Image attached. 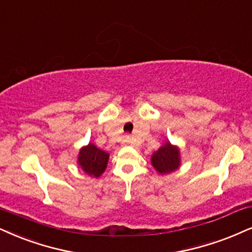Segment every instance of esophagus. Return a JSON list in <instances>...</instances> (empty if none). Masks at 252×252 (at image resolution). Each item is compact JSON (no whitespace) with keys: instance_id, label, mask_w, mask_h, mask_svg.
<instances>
[{"instance_id":"obj_1","label":"esophagus","mask_w":252,"mask_h":252,"mask_svg":"<svg viewBox=\"0 0 252 252\" xmlns=\"http://www.w3.org/2000/svg\"><path fill=\"white\" fill-rule=\"evenodd\" d=\"M123 142H124V144H129V142H131V136H129V135L124 136Z\"/></svg>"}]
</instances>
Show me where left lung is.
<instances>
[{"label": "left lung", "instance_id": "obj_1", "mask_svg": "<svg viewBox=\"0 0 252 252\" xmlns=\"http://www.w3.org/2000/svg\"><path fill=\"white\" fill-rule=\"evenodd\" d=\"M152 164L160 174L174 172L180 166V151L178 147L166 142L152 157Z\"/></svg>", "mask_w": 252, "mask_h": 252}]
</instances>
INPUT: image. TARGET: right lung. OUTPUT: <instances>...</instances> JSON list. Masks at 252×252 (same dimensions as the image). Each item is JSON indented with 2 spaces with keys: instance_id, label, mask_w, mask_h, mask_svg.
I'll use <instances>...</instances> for the list:
<instances>
[{
  "instance_id": "right-lung-1",
  "label": "right lung",
  "mask_w": 252,
  "mask_h": 252,
  "mask_svg": "<svg viewBox=\"0 0 252 252\" xmlns=\"http://www.w3.org/2000/svg\"><path fill=\"white\" fill-rule=\"evenodd\" d=\"M108 155L106 152L99 150L94 145L89 144L79 152L78 163L82 169L89 175L98 178L106 169Z\"/></svg>"
}]
</instances>
